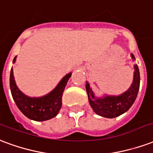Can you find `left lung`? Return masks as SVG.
<instances>
[{
    "mask_svg": "<svg viewBox=\"0 0 153 153\" xmlns=\"http://www.w3.org/2000/svg\"><path fill=\"white\" fill-rule=\"evenodd\" d=\"M131 58L133 60L135 59L132 53ZM134 72L133 83L125 93L117 96L107 95L103 98H96L93 90L90 88V84L86 81L85 88L89 102L94 112L96 114L103 117L114 118L127 112L130 108V107L133 105L138 95L140 83L139 70L137 64L134 66Z\"/></svg>",
    "mask_w": 153,
    "mask_h": 153,
    "instance_id": "8db88e82",
    "label": "left lung"
}]
</instances>
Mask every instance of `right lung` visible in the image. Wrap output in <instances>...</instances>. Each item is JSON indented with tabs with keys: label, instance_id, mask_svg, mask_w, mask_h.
<instances>
[{
	"label": "right lung",
	"instance_id": "obj_1",
	"mask_svg": "<svg viewBox=\"0 0 153 153\" xmlns=\"http://www.w3.org/2000/svg\"><path fill=\"white\" fill-rule=\"evenodd\" d=\"M15 60L16 56L14 57L13 63ZM71 76V72L67 74L56 87L46 95L39 98H31L25 95L18 88L14 81L13 68H11L10 77L11 94L19 109L27 117L36 121H47L54 117L59 112L62 107L63 90Z\"/></svg>",
	"mask_w": 153,
	"mask_h": 153
}]
</instances>
